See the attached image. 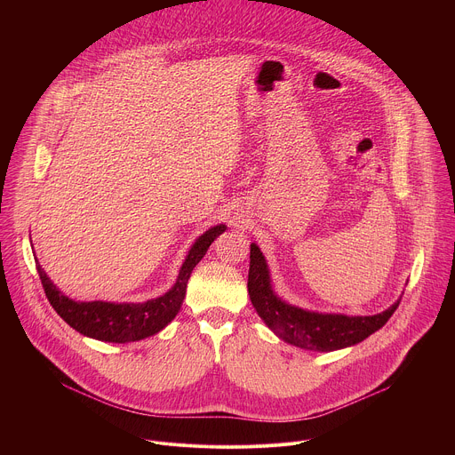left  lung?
Wrapping results in <instances>:
<instances>
[{
  "label": "left lung",
  "instance_id": "1",
  "mask_svg": "<svg viewBox=\"0 0 455 455\" xmlns=\"http://www.w3.org/2000/svg\"><path fill=\"white\" fill-rule=\"evenodd\" d=\"M248 295L259 316L279 339L307 351H335L365 340L385 326L402 300L371 316L328 315L295 307L274 293L267 261L255 243L250 244Z\"/></svg>",
  "mask_w": 455,
  "mask_h": 455
}]
</instances>
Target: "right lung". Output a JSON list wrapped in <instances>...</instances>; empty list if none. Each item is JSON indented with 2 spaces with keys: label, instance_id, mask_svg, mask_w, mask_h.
I'll list each match as a JSON object with an SVG mask.
<instances>
[{
  "label": "right lung",
  "instance_id": "add662e5",
  "mask_svg": "<svg viewBox=\"0 0 455 455\" xmlns=\"http://www.w3.org/2000/svg\"><path fill=\"white\" fill-rule=\"evenodd\" d=\"M225 230H227L225 225H218L209 228L202 237H198L185 259L180 275L176 279V284L165 295L158 299H151L148 302H139V304H133V302L115 304V302H104V300L77 302L59 291V288L50 281V277L44 274L39 263H36V268H37L48 302L70 328H74L84 337L102 340V342H113V344L137 342L162 331L178 315L181 302L185 299L187 283L194 267L202 261L212 241Z\"/></svg>",
  "mask_w": 455,
  "mask_h": 455
}]
</instances>
